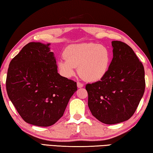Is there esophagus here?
I'll use <instances>...</instances> for the list:
<instances>
[{"label":"esophagus","instance_id":"esophagus-1","mask_svg":"<svg viewBox=\"0 0 153 153\" xmlns=\"http://www.w3.org/2000/svg\"><path fill=\"white\" fill-rule=\"evenodd\" d=\"M77 87H78V88H82V87H83V86H84V84L82 83L77 82Z\"/></svg>","mask_w":153,"mask_h":153}]
</instances>
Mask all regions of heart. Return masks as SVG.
Segmentation results:
<instances>
[{"instance_id":"b5f03b06","label":"heart","mask_w":153,"mask_h":153,"mask_svg":"<svg viewBox=\"0 0 153 153\" xmlns=\"http://www.w3.org/2000/svg\"><path fill=\"white\" fill-rule=\"evenodd\" d=\"M65 57L66 59H60L58 62L60 74L71 77L78 67L79 76L88 82H97L103 78L111 62L108 48L93 42L70 45L65 50Z\"/></svg>"}]
</instances>
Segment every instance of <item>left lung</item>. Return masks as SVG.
<instances>
[{"mask_svg":"<svg viewBox=\"0 0 153 153\" xmlns=\"http://www.w3.org/2000/svg\"><path fill=\"white\" fill-rule=\"evenodd\" d=\"M113 58L106 76L86 85L92 115L106 124L129 120L145 91L144 68L126 43L112 41Z\"/></svg>","mask_w":153,"mask_h":153,"instance_id":"8db88e82","label":"left lung"}]
</instances>
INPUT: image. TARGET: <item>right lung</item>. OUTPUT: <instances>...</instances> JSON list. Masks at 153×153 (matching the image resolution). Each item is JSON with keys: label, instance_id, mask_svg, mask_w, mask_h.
<instances>
[{"label": "right lung", "instance_id": "right-lung-1", "mask_svg": "<svg viewBox=\"0 0 153 153\" xmlns=\"http://www.w3.org/2000/svg\"><path fill=\"white\" fill-rule=\"evenodd\" d=\"M50 44L29 42L10 62L7 95L28 124L50 126L63 115L77 84L58 73Z\"/></svg>", "mask_w": 153, "mask_h": 153}]
</instances>
